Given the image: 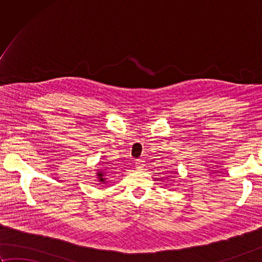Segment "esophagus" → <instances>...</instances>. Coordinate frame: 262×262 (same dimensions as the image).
I'll use <instances>...</instances> for the list:
<instances>
[{
    "label": "esophagus",
    "instance_id": "obj_1",
    "mask_svg": "<svg viewBox=\"0 0 262 262\" xmlns=\"http://www.w3.org/2000/svg\"><path fill=\"white\" fill-rule=\"evenodd\" d=\"M144 161L143 160H141V159H138V160H136L135 161V168L137 169V170H142L143 168H144Z\"/></svg>",
    "mask_w": 262,
    "mask_h": 262
}]
</instances>
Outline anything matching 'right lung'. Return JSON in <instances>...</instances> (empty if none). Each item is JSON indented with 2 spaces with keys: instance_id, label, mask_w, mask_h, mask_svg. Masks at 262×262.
I'll return each mask as SVG.
<instances>
[{
  "instance_id": "obj_1",
  "label": "right lung",
  "mask_w": 262,
  "mask_h": 262,
  "mask_svg": "<svg viewBox=\"0 0 262 262\" xmlns=\"http://www.w3.org/2000/svg\"><path fill=\"white\" fill-rule=\"evenodd\" d=\"M103 174L104 173H102V172H99V173H98V177H99V180L100 181H101V182H103L105 179H104V178H103Z\"/></svg>"
}]
</instances>
